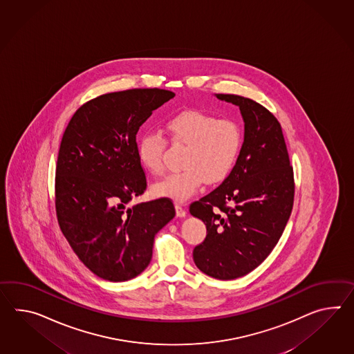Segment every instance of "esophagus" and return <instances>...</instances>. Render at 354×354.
<instances>
[{
	"mask_svg": "<svg viewBox=\"0 0 354 354\" xmlns=\"http://www.w3.org/2000/svg\"><path fill=\"white\" fill-rule=\"evenodd\" d=\"M175 211H176L178 217H185L187 216V211L181 207L180 205H175Z\"/></svg>",
	"mask_w": 354,
	"mask_h": 354,
	"instance_id": "1",
	"label": "esophagus"
}]
</instances>
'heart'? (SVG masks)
I'll return each mask as SVG.
<instances>
[{
  "instance_id": "b5f03b06",
  "label": "heart",
  "mask_w": 354,
  "mask_h": 354,
  "mask_svg": "<svg viewBox=\"0 0 354 354\" xmlns=\"http://www.w3.org/2000/svg\"><path fill=\"white\" fill-rule=\"evenodd\" d=\"M175 143L187 146L183 153L181 171L170 174L155 184L153 194L184 203L198 192L206 180H224L233 170L241 146L239 125L230 119H216L211 113L185 110L166 122ZM165 139L157 131H147L137 145L139 162L148 173L164 171Z\"/></svg>"
}]
</instances>
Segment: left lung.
Listing matches in <instances>:
<instances>
[{"mask_svg": "<svg viewBox=\"0 0 354 354\" xmlns=\"http://www.w3.org/2000/svg\"><path fill=\"white\" fill-rule=\"evenodd\" d=\"M215 95L239 107L244 140L223 184L190 205V215L207 227L193 259L206 275L233 280L268 259L284 232L293 208V169L272 113L241 95Z\"/></svg>", "mask_w": 354, "mask_h": 354, "instance_id": "left-lung-1", "label": "left lung"}]
</instances>
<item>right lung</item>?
I'll use <instances>...</instances> for the list:
<instances>
[{
	"label": "right lung",
	"mask_w": 354,
	"mask_h": 354,
	"mask_svg": "<svg viewBox=\"0 0 354 354\" xmlns=\"http://www.w3.org/2000/svg\"><path fill=\"white\" fill-rule=\"evenodd\" d=\"M158 88L100 95L71 118L56 166V212L61 232L95 275L127 281L146 270L155 235L175 216L170 199L129 206L146 190L137 133L174 98Z\"/></svg>",
	"instance_id": "right-lung-1"
}]
</instances>
